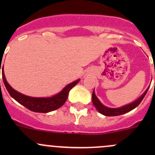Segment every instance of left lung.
Masks as SVG:
<instances>
[{
  "label": "left lung",
  "instance_id": "1",
  "mask_svg": "<svg viewBox=\"0 0 155 155\" xmlns=\"http://www.w3.org/2000/svg\"><path fill=\"white\" fill-rule=\"evenodd\" d=\"M148 88L146 89V91L138 98L137 100H136L134 102L131 103V104H127V105L124 106L120 108H109L105 107L104 105H103L101 103V101L98 100V98L97 97L96 94H95L94 90L93 94H92V103L94 105V107H96V109H97L98 112L100 113H101L102 115H106V116H117V115H123V114L127 113V112H130V111L133 110L134 109H135L136 107H138L139 104L142 102V101L143 100L144 97L146 94L147 91H148Z\"/></svg>",
  "mask_w": 155,
  "mask_h": 155
}]
</instances>
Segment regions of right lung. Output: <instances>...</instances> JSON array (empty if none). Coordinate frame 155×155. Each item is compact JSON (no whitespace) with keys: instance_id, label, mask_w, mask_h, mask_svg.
I'll return each instance as SVG.
<instances>
[{"instance_id":"right-lung-1","label":"right lung","mask_w":155,"mask_h":155,"mask_svg":"<svg viewBox=\"0 0 155 155\" xmlns=\"http://www.w3.org/2000/svg\"><path fill=\"white\" fill-rule=\"evenodd\" d=\"M2 70L3 81L10 96L20 104L28 109L29 110L35 112L46 113V112H51L62 107L68 99V94L70 89L73 88L79 82V79H78L68 84L61 91L50 97H32L22 94L12 88L9 85L5 78V75L4 73V66H3Z\"/></svg>"}]
</instances>
